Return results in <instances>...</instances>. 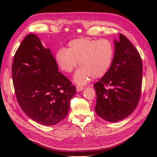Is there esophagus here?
<instances>
[{
	"label": "esophagus",
	"mask_w": 157,
	"mask_h": 157,
	"mask_svg": "<svg viewBox=\"0 0 157 157\" xmlns=\"http://www.w3.org/2000/svg\"><path fill=\"white\" fill-rule=\"evenodd\" d=\"M84 89V87H82V86H77L76 90H77V92H80L83 90Z\"/></svg>",
	"instance_id": "esophagus-1"
}]
</instances>
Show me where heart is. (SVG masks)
<instances>
[{
    "instance_id": "b5f03b06",
    "label": "heart",
    "mask_w": 157,
    "mask_h": 157,
    "mask_svg": "<svg viewBox=\"0 0 157 157\" xmlns=\"http://www.w3.org/2000/svg\"><path fill=\"white\" fill-rule=\"evenodd\" d=\"M114 56V46L107 39L78 38L68 43L67 49H59L56 61L63 71L71 72L79 62L81 67L75 73V82L84 84L89 78L104 76Z\"/></svg>"
}]
</instances>
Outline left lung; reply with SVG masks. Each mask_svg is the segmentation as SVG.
I'll return each instance as SVG.
<instances>
[{
	"mask_svg": "<svg viewBox=\"0 0 157 157\" xmlns=\"http://www.w3.org/2000/svg\"><path fill=\"white\" fill-rule=\"evenodd\" d=\"M111 65L94 84L96 94L95 111L105 121L116 122L134 111L141 96L142 62L138 50L124 35L115 40Z\"/></svg>",
	"mask_w": 157,
	"mask_h": 157,
	"instance_id": "1",
	"label": "left lung"
}]
</instances>
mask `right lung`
Returning a JSON list of instances; mask_svg holds the SVG:
<instances>
[{
  "mask_svg": "<svg viewBox=\"0 0 157 157\" xmlns=\"http://www.w3.org/2000/svg\"><path fill=\"white\" fill-rule=\"evenodd\" d=\"M12 78L20 107L34 121L53 125L67 115L76 88L36 35L26 36L17 50Z\"/></svg>",
  "mask_w": 157,
  "mask_h": 157,
  "instance_id": "add662e5",
  "label": "right lung"
}]
</instances>
